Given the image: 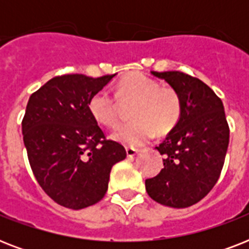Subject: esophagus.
Wrapping results in <instances>:
<instances>
[{"mask_svg":"<svg viewBox=\"0 0 249 249\" xmlns=\"http://www.w3.org/2000/svg\"><path fill=\"white\" fill-rule=\"evenodd\" d=\"M125 151H126V156L128 158H133V156H136L140 150H137V148H132V147H126L125 148Z\"/></svg>","mask_w":249,"mask_h":249,"instance_id":"esophagus-1","label":"esophagus"}]
</instances>
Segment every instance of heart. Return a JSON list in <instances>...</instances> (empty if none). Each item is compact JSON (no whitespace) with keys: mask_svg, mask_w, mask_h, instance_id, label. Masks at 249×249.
<instances>
[{"mask_svg":"<svg viewBox=\"0 0 249 249\" xmlns=\"http://www.w3.org/2000/svg\"><path fill=\"white\" fill-rule=\"evenodd\" d=\"M121 102L134 101L130 107L132 121L120 124L112 132V138L126 146H141L158 133L164 136L178 124L182 113V101L176 89L161 86L158 80L134 72L124 76L116 86V95L102 89L91 95L89 112L106 126H113L119 117Z\"/></svg>","mask_w":249,"mask_h":249,"instance_id":"1","label":"heart"}]
</instances>
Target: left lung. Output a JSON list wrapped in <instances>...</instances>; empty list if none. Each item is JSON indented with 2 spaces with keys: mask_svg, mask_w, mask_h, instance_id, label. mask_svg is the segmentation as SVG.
I'll return each instance as SVG.
<instances>
[{
  "mask_svg": "<svg viewBox=\"0 0 249 249\" xmlns=\"http://www.w3.org/2000/svg\"><path fill=\"white\" fill-rule=\"evenodd\" d=\"M151 73L177 90L182 113L156 147L164 156V168L146 179V191L160 204L186 208L200 201L218 181L230 129L222 101L201 80L179 71Z\"/></svg>",
  "mask_w": 249,
  "mask_h": 249,
  "instance_id": "left-lung-1",
  "label": "left lung"
}]
</instances>
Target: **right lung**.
Returning <instances> with one entry per match:
<instances>
[{
	"mask_svg": "<svg viewBox=\"0 0 249 249\" xmlns=\"http://www.w3.org/2000/svg\"><path fill=\"white\" fill-rule=\"evenodd\" d=\"M115 75L53 77L29 97L23 141L38 185L53 200L83 209L105 196L113 164L126 158L89 112V101Z\"/></svg>",
	"mask_w": 249,
	"mask_h": 249,
	"instance_id": "add662e5",
	"label": "right lung"
}]
</instances>
